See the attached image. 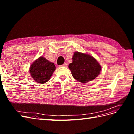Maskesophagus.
<instances>
[{"mask_svg":"<svg viewBox=\"0 0 134 134\" xmlns=\"http://www.w3.org/2000/svg\"><path fill=\"white\" fill-rule=\"evenodd\" d=\"M67 64L66 63H64V64H63V65H60V66H63V67H66L67 66Z\"/></svg>","mask_w":134,"mask_h":134,"instance_id":"esophagus-1","label":"esophagus"}]
</instances>
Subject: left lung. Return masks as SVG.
<instances>
[{
    "instance_id": "8db88e82",
    "label": "left lung",
    "mask_w": 134,
    "mask_h": 134,
    "mask_svg": "<svg viewBox=\"0 0 134 134\" xmlns=\"http://www.w3.org/2000/svg\"><path fill=\"white\" fill-rule=\"evenodd\" d=\"M72 59V62L69 65V68L76 80L83 83H88L99 74L101 66L92 56L75 52Z\"/></svg>"
}]
</instances>
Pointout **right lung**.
Returning a JSON list of instances; mask_svg holds the SVG:
<instances>
[{
	"label": "right lung",
	"instance_id": "right-lung-1",
	"mask_svg": "<svg viewBox=\"0 0 134 134\" xmlns=\"http://www.w3.org/2000/svg\"><path fill=\"white\" fill-rule=\"evenodd\" d=\"M55 69L54 63L41 56L32 64L30 72L36 82L42 84L50 79Z\"/></svg>",
	"mask_w": 134,
	"mask_h": 134
}]
</instances>
